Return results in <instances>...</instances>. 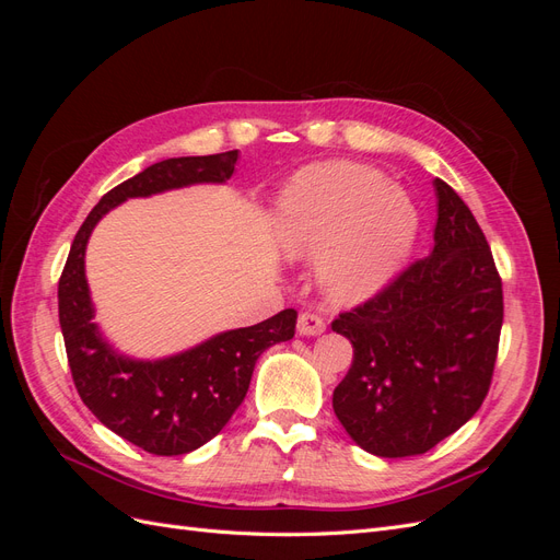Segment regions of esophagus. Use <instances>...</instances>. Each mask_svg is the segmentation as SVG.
I'll list each match as a JSON object with an SVG mask.
<instances>
[{"label":"esophagus","instance_id":"obj_1","mask_svg":"<svg viewBox=\"0 0 560 560\" xmlns=\"http://www.w3.org/2000/svg\"><path fill=\"white\" fill-rule=\"evenodd\" d=\"M327 329V322L317 313H301L296 322V331L301 336H317Z\"/></svg>","mask_w":560,"mask_h":560}]
</instances>
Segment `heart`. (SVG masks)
<instances>
[{
  "instance_id": "1",
  "label": "heart",
  "mask_w": 560,
  "mask_h": 560,
  "mask_svg": "<svg viewBox=\"0 0 560 560\" xmlns=\"http://www.w3.org/2000/svg\"><path fill=\"white\" fill-rule=\"evenodd\" d=\"M418 212L374 167L319 163L287 186L276 233L290 257H322L319 280L338 303H360L395 278L411 249Z\"/></svg>"
}]
</instances>
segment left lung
I'll return each mask as SVG.
<instances>
[{"label":"left lung","instance_id":"obj_1","mask_svg":"<svg viewBox=\"0 0 560 560\" xmlns=\"http://www.w3.org/2000/svg\"><path fill=\"white\" fill-rule=\"evenodd\" d=\"M434 186V252L331 322L354 348L334 413L381 457L428 453L460 430L498 360L504 303L493 252L465 200L444 179Z\"/></svg>","mask_w":560,"mask_h":560}]
</instances>
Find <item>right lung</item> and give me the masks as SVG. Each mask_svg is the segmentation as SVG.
<instances>
[{
    "instance_id": "obj_1",
    "label": "right lung",
    "mask_w": 560,
    "mask_h": 560,
    "mask_svg": "<svg viewBox=\"0 0 560 560\" xmlns=\"http://www.w3.org/2000/svg\"><path fill=\"white\" fill-rule=\"evenodd\" d=\"M235 161L238 149L167 159L114 186L77 231L58 282L60 329L81 401L105 428L151 455L191 453L222 432L247 395L259 354L294 336L296 311L224 331L175 358L138 362L116 354L100 336L83 254L95 224L118 202L198 182L222 184L233 175Z\"/></svg>"
}]
</instances>
